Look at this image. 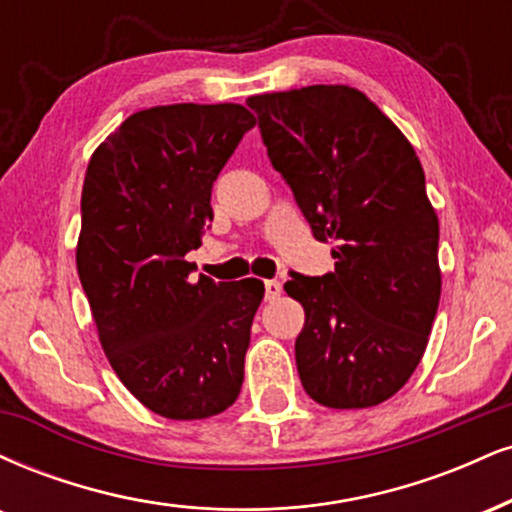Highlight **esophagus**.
<instances>
[{
  "label": "esophagus",
  "mask_w": 512,
  "mask_h": 512,
  "mask_svg": "<svg viewBox=\"0 0 512 512\" xmlns=\"http://www.w3.org/2000/svg\"><path fill=\"white\" fill-rule=\"evenodd\" d=\"M281 293H283L281 281H274V279L264 281V298H267V300H276Z\"/></svg>",
  "instance_id": "1"
}]
</instances>
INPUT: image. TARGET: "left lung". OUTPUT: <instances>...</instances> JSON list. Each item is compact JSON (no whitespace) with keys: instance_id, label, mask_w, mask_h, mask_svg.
Here are the masks:
<instances>
[{"instance_id":"8db88e82","label":"left lung","mask_w":512,"mask_h":512,"mask_svg":"<svg viewBox=\"0 0 512 512\" xmlns=\"http://www.w3.org/2000/svg\"><path fill=\"white\" fill-rule=\"evenodd\" d=\"M248 107L315 238L338 243L334 272L283 286L305 310L303 389L334 410L384 403L420 365L441 298L439 217L420 159L350 85L252 95Z\"/></svg>"}]
</instances>
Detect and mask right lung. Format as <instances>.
I'll return each mask as SVG.
<instances>
[{
  "label": "right lung",
  "instance_id": "1",
  "mask_svg": "<svg viewBox=\"0 0 512 512\" xmlns=\"http://www.w3.org/2000/svg\"><path fill=\"white\" fill-rule=\"evenodd\" d=\"M255 126L243 104L135 112L92 152L76 267L121 384L166 420H205L236 403L264 283L190 281L214 212L212 186Z\"/></svg>",
  "mask_w": 512,
  "mask_h": 512
}]
</instances>
